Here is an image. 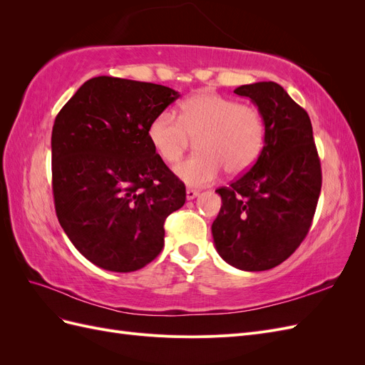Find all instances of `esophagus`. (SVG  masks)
Returning a JSON list of instances; mask_svg holds the SVG:
<instances>
[{
    "label": "esophagus",
    "mask_w": 365,
    "mask_h": 365,
    "mask_svg": "<svg viewBox=\"0 0 365 365\" xmlns=\"http://www.w3.org/2000/svg\"><path fill=\"white\" fill-rule=\"evenodd\" d=\"M197 195H200V192L195 190V189H187V192H185V196H187V200H189V201L195 200Z\"/></svg>",
    "instance_id": "esophagus-1"
}]
</instances>
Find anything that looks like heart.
I'll list each match as a JSON object with an SVG mask.
<instances>
[{
  "mask_svg": "<svg viewBox=\"0 0 365 365\" xmlns=\"http://www.w3.org/2000/svg\"><path fill=\"white\" fill-rule=\"evenodd\" d=\"M157 155L176 163L190 140L197 153L175 165V175L189 185L215 181L220 169L237 175L256 163L267 141V125L257 108L216 93H197L181 105L180 118L161 113L148 128Z\"/></svg>",
  "mask_w": 365,
  "mask_h": 365,
  "instance_id": "b5f03b06",
  "label": "heart"
}]
</instances>
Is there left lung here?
<instances>
[{"label": "left lung", "mask_w": 365, "mask_h": 365, "mask_svg": "<svg viewBox=\"0 0 365 365\" xmlns=\"http://www.w3.org/2000/svg\"><path fill=\"white\" fill-rule=\"evenodd\" d=\"M267 125V141L252 168L228 187L212 225L215 245L231 267L267 271L300 247L322 192V164L311 118L275 82L236 88Z\"/></svg>", "instance_id": "8db88e82"}]
</instances>
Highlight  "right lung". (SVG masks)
I'll use <instances>...</instances> for the list:
<instances>
[{"mask_svg":"<svg viewBox=\"0 0 365 365\" xmlns=\"http://www.w3.org/2000/svg\"><path fill=\"white\" fill-rule=\"evenodd\" d=\"M178 97L163 85L98 76L54 120V208L76 250L97 267H146L164 247L165 217L185 202L184 182L148 138L150 121Z\"/></svg>","mask_w":365,"mask_h":365,"instance_id":"1","label":"right lung"}]
</instances>
